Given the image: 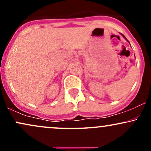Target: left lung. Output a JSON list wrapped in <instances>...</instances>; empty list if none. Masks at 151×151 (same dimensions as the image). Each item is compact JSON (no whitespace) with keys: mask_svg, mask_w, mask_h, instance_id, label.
I'll return each instance as SVG.
<instances>
[{"mask_svg":"<svg viewBox=\"0 0 151 151\" xmlns=\"http://www.w3.org/2000/svg\"><path fill=\"white\" fill-rule=\"evenodd\" d=\"M123 35V37H124V38H125V39L126 40H127V41H128V42H129V40H127V39H126V37H125V36H124V35Z\"/></svg>","mask_w":151,"mask_h":151,"instance_id":"8db88e82","label":"left lung"}]
</instances>
